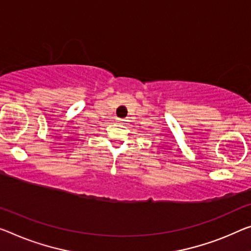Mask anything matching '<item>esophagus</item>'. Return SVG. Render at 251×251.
Instances as JSON below:
<instances>
[{"instance_id":"1","label":"esophagus","mask_w":251,"mask_h":251,"mask_svg":"<svg viewBox=\"0 0 251 251\" xmlns=\"http://www.w3.org/2000/svg\"><path fill=\"white\" fill-rule=\"evenodd\" d=\"M119 122H120V123H125V120H119Z\"/></svg>"}]
</instances>
